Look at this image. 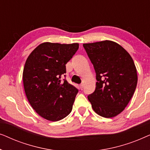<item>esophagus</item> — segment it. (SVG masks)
Returning a JSON list of instances; mask_svg holds the SVG:
<instances>
[{
	"mask_svg": "<svg viewBox=\"0 0 150 150\" xmlns=\"http://www.w3.org/2000/svg\"><path fill=\"white\" fill-rule=\"evenodd\" d=\"M79 87H80V89H83V84H81V85H80Z\"/></svg>",
	"mask_w": 150,
	"mask_h": 150,
	"instance_id": "obj_1",
	"label": "esophagus"
}]
</instances>
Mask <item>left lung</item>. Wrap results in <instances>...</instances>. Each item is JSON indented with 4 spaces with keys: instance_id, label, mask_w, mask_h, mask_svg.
Here are the masks:
<instances>
[{
    "instance_id": "obj_1",
    "label": "left lung",
    "mask_w": 150,
    "mask_h": 150,
    "mask_svg": "<svg viewBox=\"0 0 150 150\" xmlns=\"http://www.w3.org/2000/svg\"><path fill=\"white\" fill-rule=\"evenodd\" d=\"M96 73V87L88 96L94 111L106 118L121 113L132 98L137 71L130 54L117 43L104 40L83 44Z\"/></svg>"
}]
</instances>
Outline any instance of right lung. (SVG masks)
<instances>
[{"instance_id": "add662e5", "label": "right lung", "mask_w": 150, "mask_h": 150, "mask_svg": "<svg viewBox=\"0 0 150 150\" xmlns=\"http://www.w3.org/2000/svg\"><path fill=\"white\" fill-rule=\"evenodd\" d=\"M79 47L78 43L44 42L26 59L22 74L26 96L37 113L47 120L57 122L71 111L79 90L61 78Z\"/></svg>"}]
</instances>
